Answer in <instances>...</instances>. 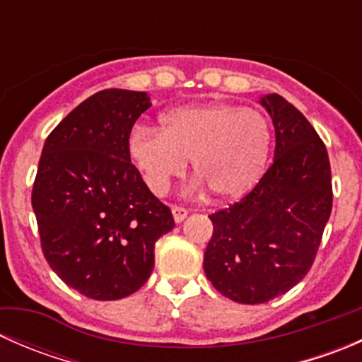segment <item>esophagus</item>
<instances>
[{
  "label": "esophagus",
  "instance_id": "obj_1",
  "mask_svg": "<svg viewBox=\"0 0 362 362\" xmlns=\"http://www.w3.org/2000/svg\"><path fill=\"white\" fill-rule=\"evenodd\" d=\"M171 214H173L175 222H182L189 215V210L184 206H177V204H173V206H171Z\"/></svg>",
  "mask_w": 362,
  "mask_h": 362
}]
</instances>
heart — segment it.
Listing matches in <instances>:
<instances>
[{"label":"heart","instance_id":"obj_1","mask_svg":"<svg viewBox=\"0 0 362 362\" xmlns=\"http://www.w3.org/2000/svg\"><path fill=\"white\" fill-rule=\"evenodd\" d=\"M159 122V129L133 127L127 138V156L154 194L164 196L184 177L187 159L198 175L189 191L210 187L222 199L247 194L266 173L273 133L254 108L189 105L163 113Z\"/></svg>","mask_w":362,"mask_h":362}]
</instances>
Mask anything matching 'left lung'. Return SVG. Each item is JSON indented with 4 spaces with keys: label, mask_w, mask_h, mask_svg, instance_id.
<instances>
[{
    "label": "left lung",
    "mask_w": 362,
    "mask_h": 362,
    "mask_svg": "<svg viewBox=\"0 0 362 362\" xmlns=\"http://www.w3.org/2000/svg\"><path fill=\"white\" fill-rule=\"evenodd\" d=\"M261 105L275 126V159L242 199L208 215L214 235L203 259L211 286L245 305L301 282L333 206L329 158L312 124L279 94L261 98Z\"/></svg>",
    "instance_id": "1"
}]
</instances>
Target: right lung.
<instances>
[{
    "mask_svg": "<svg viewBox=\"0 0 362 362\" xmlns=\"http://www.w3.org/2000/svg\"><path fill=\"white\" fill-rule=\"evenodd\" d=\"M151 107L147 93L105 89L54 127L31 203L47 262L98 301L126 298L154 268V245L175 228L127 156V138Z\"/></svg>",
    "mask_w": 362,
    "mask_h": 362,
    "instance_id": "obj_1",
    "label": "right lung"
}]
</instances>
